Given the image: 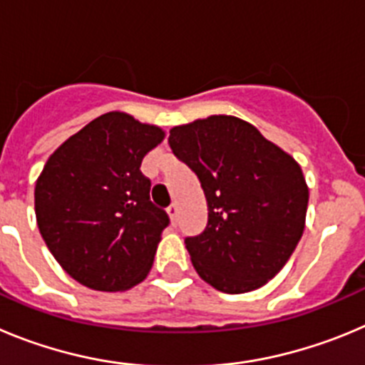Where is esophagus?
<instances>
[{
    "label": "esophagus",
    "mask_w": 365,
    "mask_h": 365,
    "mask_svg": "<svg viewBox=\"0 0 365 365\" xmlns=\"http://www.w3.org/2000/svg\"><path fill=\"white\" fill-rule=\"evenodd\" d=\"M167 212H169V216H170V220H173V222H176V220H178L180 209H178V205H176V203H170V205L167 207Z\"/></svg>",
    "instance_id": "34e87169"
}]
</instances>
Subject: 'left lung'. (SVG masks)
<instances>
[{
    "mask_svg": "<svg viewBox=\"0 0 365 365\" xmlns=\"http://www.w3.org/2000/svg\"><path fill=\"white\" fill-rule=\"evenodd\" d=\"M169 145L202 183L207 225L185 238L200 277L229 294L267 284L305 227L309 189L293 156L235 116L170 129Z\"/></svg>",
    "mask_w": 365,
    "mask_h": 365,
    "instance_id": "1",
    "label": "left lung"
}]
</instances>
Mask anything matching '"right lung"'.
I'll return each mask as SVG.
<instances>
[{
    "label": "right lung",
    "mask_w": 365,
    "mask_h": 365,
    "mask_svg": "<svg viewBox=\"0 0 365 365\" xmlns=\"http://www.w3.org/2000/svg\"><path fill=\"white\" fill-rule=\"evenodd\" d=\"M160 127L107 113L61 143L34 189L36 220L48 251L81 285L127 291L145 280L169 225L150 202L142 160L162 143Z\"/></svg>",
    "instance_id": "add662e5"
}]
</instances>
